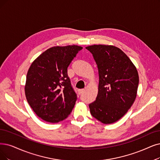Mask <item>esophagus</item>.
<instances>
[{
	"instance_id": "obj_1",
	"label": "esophagus",
	"mask_w": 160,
	"mask_h": 160,
	"mask_svg": "<svg viewBox=\"0 0 160 160\" xmlns=\"http://www.w3.org/2000/svg\"><path fill=\"white\" fill-rule=\"evenodd\" d=\"M78 91H79V94H82V92H84V91H85V89H84V88H82V89H79V90Z\"/></svg>"
}]
</instances>
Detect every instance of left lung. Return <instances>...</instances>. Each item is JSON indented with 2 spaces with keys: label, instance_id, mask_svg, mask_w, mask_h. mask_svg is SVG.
I'll list each match as a JSON object with an SVG mask.
<instances>
[{
  "label": "left lung",
  "instance_id": "obj_1",
  "mask_svg": "<svg viewBox=\"0 0 160 160\" xmlns=\"http://www.w3.org/2000/svg\"><path fill=\"white\" fill-rule=\"evenodd\" d=\"M86 48L92 53L99 75L97 98L88 106L91 113L102 123L116 122L135 100L139 82L137 69L116 47L94 44Z\"/></svg>",
  "mask_w": 160,
  "mask_h": 160
}]
</instances>
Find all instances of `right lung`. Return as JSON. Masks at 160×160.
<instances>
[{
    "instance_id": "right-lung-1",
    "label": "right lung",
    "mask_w": 160,
    "mask_h": 160,
    "mask_svg": "<svg viewBox=\"0 0 160 160\" xmlns=\"http://www.w3.org/2000/svg\"><path fill=\"white\" fill-rule=\"evenodd\" d=\"M82 48L78 45L51 47L29 68L25 97L34 112L44 121L58 123L72 112L77 95L68 75V68Z\"/></svg>"
}]
</instances>
